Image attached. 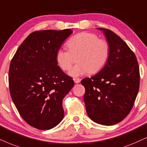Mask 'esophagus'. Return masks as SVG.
<instances>
[{
	"label": "esophagus",
	"instance_id": "34e87169",
	"mask_svg": "<svg viewBox=\"0 0 147 147\" xmlns=\"http://www.w3.org/2000/svg\"><path fill=\"white\" fill-rule=\"evenodd\" d=\"M73 80H74V81H75V83H79L80 81H81V79H80L79 78H74Z\"/></svg>",
	"mask_w": 147,
	"mask_h": 147
}]
</instances>
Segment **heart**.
I'll list each match as a JSON object with an SVG mask.
<instances>
[{"label": "heart", "instance_id": "obj_1", "mask_svg": "<svg viewBox=\"0 0 147 147\" xmlns=\"http://www.w3.org/2000/svg\"><path fill=\"white\" fill-rule=\"evenodd\" d=\"M66 45L68 50L59 49L56 51L55 61L60 69L66 71L77 57V64L68 72L72 77L99 72L107 64L110 55L109 42L94 33L80 32L70 38Z\"/></svg>", "mask_w": 147, "mask_h": 147}]
</instances>
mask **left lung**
Wrapping results in <instances>:
<instances>
[{"mask_svg": "<svg viewBox=\"0 0 147 147\" xmlns=\"http://www.w3.org/2000/svg\"><path fill=\"white\" fill-rule=\"evenodd\" d=\"M103 30L110 45V55L97 75L85 78L84 99L88 116L96 123L112 125L130 112L138 94L140 71L134 53L111 30Z\"/></svg>", "mask_w": 147, "mask_h": 147, "instance_id": "1", "label": "left lung"}]
</instances>
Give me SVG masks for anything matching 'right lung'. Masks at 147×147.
Instances as JSON below:
<instances>
[{
  "label": "right lung",
  "instance_id": "add662e5",
  "mask_svg": "<svg viewBox=\"0 0 147 147\" xmlns=\"http://www.w3.org/2000/svg\"><path fill=\"white\" fill-rule=\"evenodd\" d=\"M72 32L70 29L33 32L11 62L9 85L13 102L23 119L36 129H51L64 117L62 100L74 81L57 65L55 53Z\"/></svg>",
  "mask_w": 147,
  "mask_h": 147
}]
</instances>
